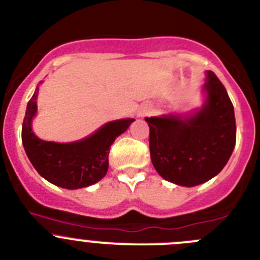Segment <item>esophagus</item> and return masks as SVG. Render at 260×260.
<instances>
[{"mask_svg": "<svg viewBox=\"0 0 260 260\" xmlns=\"http://www.w3.org/2000/svg\"><path fill=\"white\" fill-rule=\"evenodd\" d=\"M152 111L153 108L150 107V106H142V107L139 108V111H138V116H139V117H145V116H149L150 113H152Z\"/></svg>", "mask_w": 260, "mask_h": 260, "instance_id": "1", "label": "esophagus"}]
</instances>
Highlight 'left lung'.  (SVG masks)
Here are the masks:
<instances>
[{
  "label": "left lung",
  "instance_id": "1",
  "mask_svg": "<svg viewBox=\"0 0 260 260\" xmlns=\"http://www.w3.org/2000/svg\"><path fill=\"white\" fill-rule=\"evenodd\" d=\"M204 90L206 103L191 117H145L155 171L181 186H197L218 175L236 144L234 106L213 71H207Z\"/></svg>",
  "mask_w": 260,
  "mask_h": 260
}]
</instances>
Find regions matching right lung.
<instances>
[{
	"mask_svg": "<svg viewBox=\"0 0 260 260\" xmlns=\"http://www.w3.org/2000/svg\"><path fill=\"white\" fill-rule=\"evenodd\" d=\"M38 90L37 86L28 102L21 128L24 149L34 169L51 184L70 190L90 186L102 180L107 174L111 145L118 135L126 132L134 118L111 121L79 142H44L31 132Z\"/></svg>",
	"mask_w": 260,
	"mask_h": 260,
	"instance_id": "add662e5",
	"label": "right lung"
}]
</instances>
